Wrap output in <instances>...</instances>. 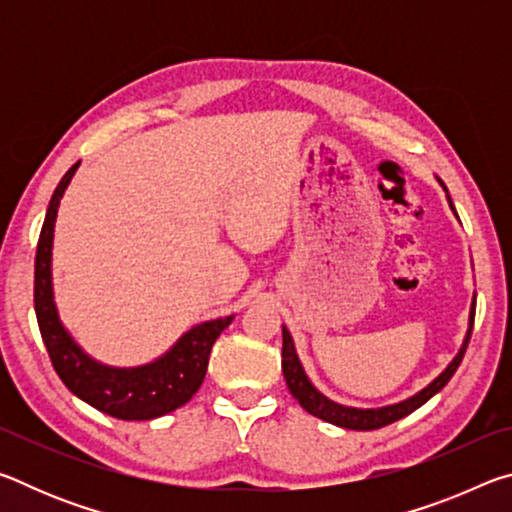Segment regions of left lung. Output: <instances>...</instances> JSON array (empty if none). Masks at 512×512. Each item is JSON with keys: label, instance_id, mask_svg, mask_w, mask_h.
<instances>
[{"label": "left lung", "instance_id": "1", "mask_svg": "<svg viewBox=\"0 0 512 512\" xmlns=\"http://www.w3.org/2000/svg\"><path fill=\"white\" fill-rule=\"evenodd\" d=\"M443 185V183H440ZM443 189L447 192V187L443 185ZM447 201L449 207L454 210V203L452 198L447 194ZM456 214V210H454ZM474 307L476 302L472 300V307H470V327H467V334L463 339L461 350H458L456 357L449 361V366L440 372V375L418 391L411 397H406V400L397 402V404H388V406H379V409H357V406H345L339 404L334 400H329L323 393L318 391V388L311 384L305 368H302V363L298 359V352H296V345H293L291 339V332L287 327L282 325V372H284V379H287V386L291 395L296 397L298 404L305 409L307 413L316 415V418L325 420L329 424H336V427H343V429H354V431H370V429H381L386 427V424L402 420L404 415L413 413L415 409H420L424 402H429L433 395L443 391L447 386V381L454 377L456 368L461 366L463 361V354L467 350V343H470V336H472V325H474Z\"/></svg>", "mask_w": 512, "mask_h": 512}]
</instances>
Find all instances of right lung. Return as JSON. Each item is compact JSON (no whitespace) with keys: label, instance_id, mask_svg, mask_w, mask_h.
<instances>
[{"label":"right lung","instance_id":"right-lung-1","mask_svg":"<svg viewBox=\"0 0 512 512\" xmlns=\"http://www.w3.org/2000/svg\"><path fill=\"white\" fill-rule=\"evenodd\" d=\"M79 164L81 162H76L58 183L38 239L33 302H36L42 341L47 345L49 359L54 363L58 377L79 400L117 420L160 418V415H167L187 404L201 388L212 345L235 316L194 325L171 345V350L144 366L115 368L92 359L60 323L54 302V284H51V248H54L58 205Z\"/></svg>","mask_w":512,"mask_h":512}]
</instances>
